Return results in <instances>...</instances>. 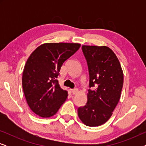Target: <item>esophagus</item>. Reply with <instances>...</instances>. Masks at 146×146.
I'll list each match as a JSON object with an SVG mask.
<instances>
[{"mask_svg": "<svg viewBox=\"0 0 146 146\" xmlns=\"http://www.w3.org/2000/svg\"><path fill=\"white\" fill-rule=\"evenodd\" d=\"M78 90L77 88H74V89H72V92L73 94H76L78 92Z\"/></svg>", "mask_w": 146, "mask_h": 146, "instance_id": "1", "label": "esophagus"}]
</instances>
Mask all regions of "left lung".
<instances>
[{"label":"left lung","mask_w":146,"mask_h":146,"mask_svg":"<svg viewBox=\"0 0 146 146\" xmlns=\"http://www.w3.org/2000/svg\"><path fill=\"white\" fill-rule=\"evenodd\" d=\"M88 67V102L78 109L82 122L90 127L105 123L112 115L121 96L123 74L115 53L106 46H82Z\"/></svg>","instance_id":"1"}]
</instances>
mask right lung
Instances as JSON below:
<instances>
[{"label": "right lung", "instance_id": "right-lung-1", "mask_svg": "<svg viewBox=\"0 0 146 146\" xmlns=\"http://www.w3.org/2000/svg\"><path fill=\"white\" fill-rule=\"evenodd\" d=\"M78 43H44L28 58L22 78L26 100L31 110L42 117L57 113L68 96L57 78L63 63L80 48Z\"/></svg>", "mask_w": 146, "mask_h": 146}]
</instances>
